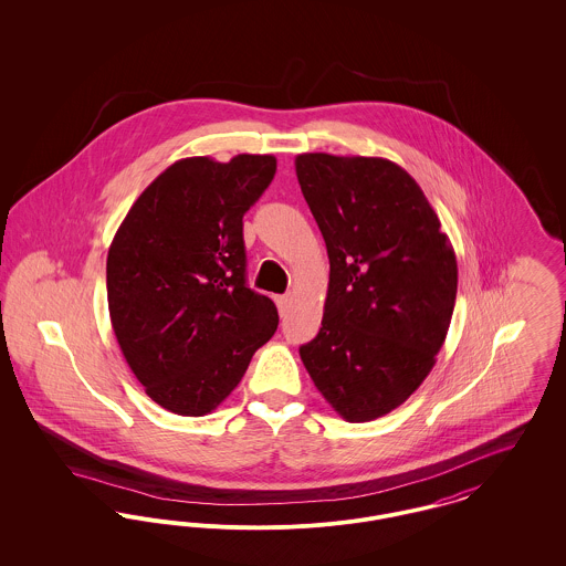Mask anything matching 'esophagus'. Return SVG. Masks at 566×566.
<instances>
[{"label": "esophagus", "mask_w": 566, "mask_h": 566, "mask_svg": "<svg viewBox=\"0 0 566 566\" xmlns=\"http://www.w3.org/2000/svg\"><path fill=\"white\" fill-rule=\"evenodd\" d=\"M275 303H277V310H280V314H284V312L289 310V305H291V295L275 296Z\"/></svg>", "instance_id": "esophagus-1"}]
</instances>
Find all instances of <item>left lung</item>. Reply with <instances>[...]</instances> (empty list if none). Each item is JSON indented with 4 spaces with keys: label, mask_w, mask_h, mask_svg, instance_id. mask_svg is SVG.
<instances>
[{
    "label": "left lung",
    "mask_w": 566,
    "mask_h": 566,
    "mask_svg": "<svg viewBox=\"0 0 566 566\" xmlns=\"http://www.w3.org/2000/svg\"><path fill=\"white\" fill-rule=\"evenodd\" d=\"M295 169L331 263L323 326L298 354L344 420L369 422L431 374L454 312L457 254L397 163L305 153Z\"/></svg>",
    "instance_id": "8db88e82"
}]
</instances>
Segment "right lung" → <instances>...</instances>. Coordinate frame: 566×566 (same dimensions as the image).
<instances>
[{
	"instance_id": "obj_1",
	"label": "right lung",
	"mask_w": 566,
	"mask_h": 566,
	"mask_svg": "<svg viewBox=\"0 0 566 566\" xmlns=\"http://www.w3.org/2000/svg\"><path fill=\"white\" fill-rule=\"evenodd\" d=\"M273 176L271 155L180 159L137 197L112 240V328L167 411L210 413L277 328L273 301L245 284L242 222Z\"/></svg>"
}]
</instances>
